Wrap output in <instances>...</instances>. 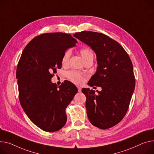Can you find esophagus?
<instances>
[{
    "label": "esophagus",
    "instance_id": "1",
    "mask_svg": "<svg viewBox=\"0 0 154 154\" xmlns=\"http://www.w3.org/2000/svg\"><path fill=\"white\" fill-rule=\"evenodd\" d=\"M77 89H78V91L79 92H80L81 90H82V88L80 87H77Z\"/></svg>",
    "mask_w": 154,
    "mask_h": 154
}]
</instances>
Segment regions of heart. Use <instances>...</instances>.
<instances>
[{
    "mask_svg": "<svg viewBox=\"0 0 154 154\" xmlns=\"http://www.w3.org/2000/svg\"><path fill=\"white\" fill-rule=\"evenodd\" d=\"M80 54L82 57L84 61H85L90 58L94 57V54L91 50L88 48H84L80 50ZM71 56V51L68 49L63 55L62 59H61V63L64 66H66L69 64V59ZM67 76L72 82L77 84H80L84 82V77L79 72L76 71H70L67 74Z\"/></svg>",
    "mask_w": 154,
    "mask_h": 154,
    "instance_id": "heart-1",
    "label": "heart"
}]
</instances>
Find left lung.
<instances>
[{
    "label": "left lung",
    "instance_id": "1",
    "mask_svg": "<svg viewBox=\"0 0 154 154\" xmlns=\"http://www.w3.org/2000/svg\"><path fill=\"white\" fill-rule=\"evenodd\" d=\"M74 37L93 50L97 68L88 85L101 91L84 88L88 118L94 126L106 129L122 119L128 109L135 88L133 66L126 51L106 35L88 31L75 33Z\"/></svg>",
    "mask_w": 154,
    "mask_h": 154
}]
</instances>
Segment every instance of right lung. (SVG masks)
Here are the masks:
<instances>
[{
	"instance_id": "1",
	"label": "right lung",
	"mask_w": 154,
	"mask_h": 154,
	"mask_svg": "<svg viewBox=\"0 0 154 154\" xmlns=\"http://www.w3.org/2000/svg\"><path fill=\"white\" fill-rule=\"evenodd\" d=\"M76 43L69 34H42L26 46L18 63L20 104L29 119L45 131H57L66 125V109L78 91L69 81L59 86L51 82L62 66L63 55Z\"/></svg>"
}]
</instances>
